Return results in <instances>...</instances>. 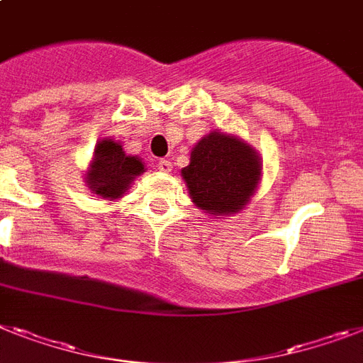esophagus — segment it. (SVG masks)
<instances>
[{
    "label": "esophagus",
    "mask_w": 363,
    "mask_h": 363,
    "mask_svg": "<svg viewBox=\"0 0 363 363\" xmlns=\"http://www.w3.org/2000/svg\"><path fill=\"white\" fill-rule=\"evenodd\" d=\"M172 166H173V164L169 162L167 158H160V160H158V162H157V167H158V169H160V172H164V173L172 172Z\"/></svg>",
    "instance_id": "esophagus-1"
}]
</instances>
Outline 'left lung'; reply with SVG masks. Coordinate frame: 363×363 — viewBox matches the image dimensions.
I'll return each mask as SVG.
<instances>
[{
	"mask_svg": "<svg viewBox=\"0 0 363 363\" xmlns=\"http://www.w3.org/2000/svg\"><path fill=\"white\" fill-rule=\"evenodd\" d=\"M191 201L212 216H230L245 208L262 175L260 157L238 136L212 130L191 149L182 167Z\"/></svg>",
	"mask_w": 363,
	"mask_h": 363,
	"instance_id": "left-lung-1",
	"label": "left lung"
}]
</instances>
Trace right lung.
Instances as JSON below:
<instances>
[{
    "label": "right lung",
    "mask_w": 363,
    "mask_h": 363,
    "mask_svg": "<svg viewBox=\"0 0 363 363\" xmlns=\"http://www.w3.org/2000/svg\"><path fill=\"white\" fill-rule=\"evenodd\" d=\"M140 173H144L142 158L125 155L120 142L103 138L96 145L94 160L84 179L92 194L101 199L114 201L123 196Z\"/></svg>",
    "instance_id": "obj_1"
}]
</instances>
